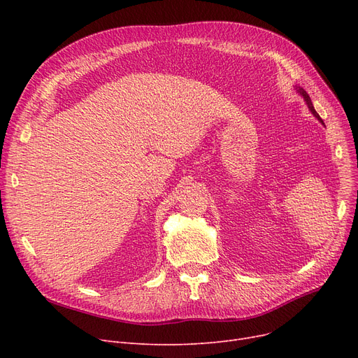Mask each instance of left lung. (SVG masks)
<instances>
[{
    "instance_id": "obj_1",
    "label": "left lung",
    "mask_w": 358,
    "mask_h": 358,
    "mask_svg": "<svg viewBox=\"0 0 358 358\" xmlns=\"http://www.w3.org/2000/svg\"><path fill=\"white\" fill-rule=\"evenodd\" d=\"M294 90L300 94V96H302L303 97V100H305V103H306V106H308V108L310 110V113H312V115L319 120V122H321L324 126H325V123H324V120L321 119V117H319V115H317V113H316V110L313 108V104H312V100H310V97H309V94L302 88V87H297V85H294Z\"/></svg>"
}]
</instances>
